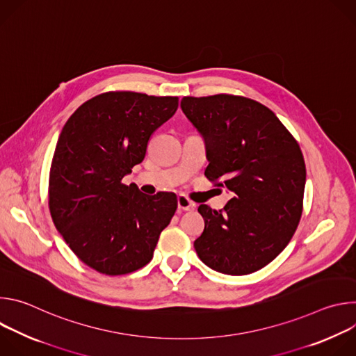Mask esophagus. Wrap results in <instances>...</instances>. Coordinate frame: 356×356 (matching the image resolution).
Segmentation results:
<instances>
[{"label": "esophagus", "mask_w": 356, "mask_h": 356, "mask_svg": "<svg viewBox=\"0 0 356 356\" xmlns=\"http://www.w3.org/2000/svg\"><path fill=\"white\" fill-rule=\"evenodd\" d=\"M177 209L180 211H190V210H194L195 209V202L191 201L188 197L180 194L177 197Z\"/></svg>", "instance_id": "1"}]
</instances>
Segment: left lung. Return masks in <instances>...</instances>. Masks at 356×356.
<instances>
[{
	"label": "left lung",
	"instance_id": "1",
	"mask_svg": "<svg viewBox=\"0 0 356 356\" xmlns=\"http://www.w3.org/2000/svg\"><path fill=\"white\" fill-rule=\"evenodd\" d=\"M181 110L204 136L206 177L232 193L217 211L201 204L206 227L198 258L225 275H248L287 246L302 213L306 163L294 136L264 104L232 94L183 97Z\"/></svg>",
	"mask_w": 356,
	"mask_h": 356
}]
</instances>
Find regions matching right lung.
<instances>
[{
	"mask_svg": "<svg viewBox=\"0 0 356 356\" xmlns=\"http://www.w3.org/2000/svg\"><path fill=\"white\" fill-rule=\"evenodd\" d=\"M177 107V97L107 91L86 101L65 124L50 165L49 211L91 269L120 276L154 258L176 213V195L147 197L122 179L143 161L150 136Z\"/></svg>",
	"mask_w": 356,
	"mask_h": 356,
	"instance_id": "1",
	"label": "right lung"
}]
</instances>
